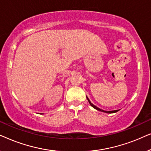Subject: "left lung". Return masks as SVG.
I'll use <instances>...</instances> for the list:
<instances>
[{
  "instance_id": "1",
  "label": "left lung",
  "mask_w": 151,
  "mask_h": 151,
  "mask_svg": "<svg viewBox=\"0 0 151 151\" xmlns=\"http://www.w3.org/2000/svg\"><path fill=\"white\" fill-rule=\"evenodd\" d=\"M86 98H87V100H88V102H89V104H91V106L92 107H93L94 109H96V110H98V111H102V112H104V113H116V112H117V111H118L119 110H115V111H104V110H102V109H99L98 107H97L96 106H95V105H93L92 104L91 102H90V100H88V98H87V97H86Z\"/></svg>"
}]
</instances>
